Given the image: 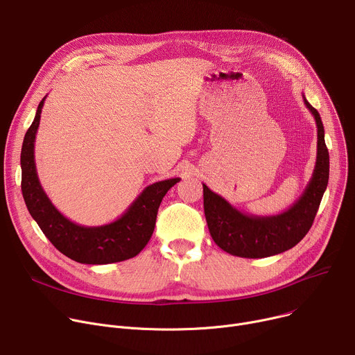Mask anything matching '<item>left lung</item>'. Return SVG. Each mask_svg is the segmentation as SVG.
<instances>
[{"instance_id":"left-lung-1","label":"left lung","mask_w":355,"mask_h":355,"mask_svg":"<svg viewBox=\"0 0 355 355\" xmlns=\"http://www.w3.org/2000/svg\"><path fill=\"white\" fill-rule=\"evenodd\" d=\"M304 103L317 123V161L305 191L287 211L271 217L247 216L202 184L204 212L209 234L216 244L231 255L264 258L284 252L297 245L314 223L328 184L329 155L321 116L305 97Z\"/></svg>"}]
</instances>
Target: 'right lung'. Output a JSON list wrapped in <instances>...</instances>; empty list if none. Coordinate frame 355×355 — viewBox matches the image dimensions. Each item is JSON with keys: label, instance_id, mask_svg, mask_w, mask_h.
<instances>
[{"label": "right lung", "instance_id": "right-lung-1", "mask_svg": "<svg viewBox=\"0 0 355 355\" xmlns=\"http://www.w3.org/2000/svg\"><path fill=\"white\" fill-rule=\"evenodd\" d=\"M44 101L45 97L38 104L21 150V190L31 217L51 244L77 263L110 264L135 257L151 239L164 196L180 178L148 185L114 223L101 227H84L69 221L44 193L35 170L34 143Z\"/></svg>", "mask_w": 355, "mask_h": 355}]
</instances>
